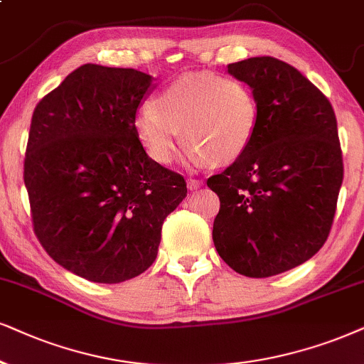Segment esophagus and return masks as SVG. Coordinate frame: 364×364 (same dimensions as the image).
I'll return each mask as SVG.
<instances>
[{
	"label": "esophagus",
	"mask_w": 364,
	"mask_h": 364,
	"mask_svg": "<svg viewBox=\"0 0 364 364\" xmlns=\"http://www.w3.org/2000/svg\"><path fill=\"white\" fill-rule=\"evenodd\" d=\"M186 185H188V190H198V188H201V185H203V183H201L200 181V179H188V183H186Z\"/></svg>",
	"instance_id": "obj_1"
}]
</instances>
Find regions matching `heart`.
I'll return each instance as SVG.
<instances>
[{
  "label": "heart",
  "mask_w": 364,
  "mask_h": 364,
  "mask_svg": "<svg viewBox=\"0 0 364 364\" xmlns=\"http://www.w3.org/2000/svg\"><path fill=\"white\" fill-rule=\"evenodd\" d=\"M257 122L259 105L245 82L201 72L181 77L161 90L153 105L137 112L134 129L154 163H171L183 131L191 163L210 161L213 166H223L248 149Z\"/></svg>",
  "instance_id": "1"
}]
</instances>
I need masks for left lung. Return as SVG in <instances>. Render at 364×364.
<instances>
[{
    "label": "left lung",
    "mask_w": 364,
    "mask_h": 364,
    "mask_svg": "<svg viewBox=\"0 0 364 364\" xmlns=\"http://www.w3.org/2000/svg\"><path fill=\"white\" fill-rule=\"evenodd\" d=\"M259 105L248 149L206 185L220 198L213 243L245 277L304 264L328 240L343 183L333 105L297 68L274 57L230 63Z\"/></svg>",
    "instance_id": "left-lung-1"
}]
</instances>
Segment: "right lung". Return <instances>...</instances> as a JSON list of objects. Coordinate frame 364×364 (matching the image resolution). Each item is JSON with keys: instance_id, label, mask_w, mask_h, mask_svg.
<instances>
[{"instance_id": "1", "label": "right lung", "mask_w": 364, "mask_h": 364, "mask_svg": "<svg viewBox=\"0 0 364 364\" xmlns=\"http://www.w3.org/2000/svg\"><path fill=\"white\" fill-rule=\"evenodd\" d=\"M134 68L85 63L40 100L25 156L33 230L79 277L119 284L148 270L186 183L146 154L134 119L153 89Z\"/></svg>"}]
</instances>
